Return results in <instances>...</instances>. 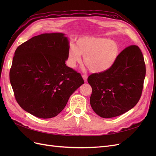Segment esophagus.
I'll return each instance as SVG.
<instances>
[{"label":"esophagus","mask_w":156,"mask_h":156,"mask_svg":"<svg viewBox=\"0 0 156 156\" xmlns=\"http://www.w3.org/2000/svg\"><path fill=\"white\" fill-rule=\"evenodd\" d=\"M82 77H83V79H84V82H87V75L86 74H83V75H82Z\"/></svg>","instance_id":"34e87169"}]
</instances>
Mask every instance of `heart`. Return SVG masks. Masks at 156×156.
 Returning <instances> with one entry per match:
<instances>
[{"label":"heart","instance_id":"obj_1","mask_svg":"<svg viewBox=\"0 0 156 156\" xmlns=\"http://www.w3.org/2000/svg\"><path fill=\"white\" fill-rule=\"evenodd\" d=\"M120 47L117 42L104 37H83L70 45L68 50L67 64L75 68L81 61L92 73H102L109 69L119 57Z\"/></svg>","mask_w":156,"mask_h":156}]
</instances>
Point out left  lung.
Wrapping results in <instances>:
<instances>
[{
    "label": "left lung",
    "instance_id": "8db88e82",
    "mask_svg": "<svg viewBox=\"0 0 156 156\" xmlns=\"http://www.w3.org/2000/svg\"><path fill=\"white\" fill-rule=\"evenodd\" d=\"M146 66L138 46L127 47L106 72L88 77L92 88L90 103L93 111L105 119L120 116L134 107L142 94Z\"/></svg>",
    "mask_w": 156,
    "mask_h": 156
}]
</instances>
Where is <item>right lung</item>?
<instances>
[{
	"instance_id": "right-lung-1",
	"label": "right lung",
	"mask_w": 156,
	"mask_h": 156,
	"mask_svg": "<svg viewBox=\"0 0 156 156\" xmlns=\"http://www.w3.org/2000/svg\"><path fill=\"white\" fill-rule=\"evenodd\" d=\"M69 47L65 34L56 32L33 37L17 48L10 81L25 111L41 119L57 116L84 84L81 74L66 64Z\"/></svg>"
}]
</instances>
